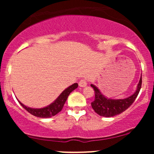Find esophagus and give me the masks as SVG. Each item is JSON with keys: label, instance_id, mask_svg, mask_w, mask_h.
<instances>
[{"label": "esophagus", "instance_id": "obj_1", "mask_svg": "<svg viewBox=\"0 0 154 154\" xmlns=\"http://www.w3.org/2000/svg\"><path fill=\"white\" fill-rule=\"evenodd\" d=\"M87 84H88L87 80H86V79H81V80L79 82V85L80 86L81 88L85 87V86L87 85Z\"/></svg>", "mask_w": 154, "mask_h": 154}]
</instances>
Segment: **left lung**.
Wrapping results in <instances>:
<instances>
[{"label": "left lung", "instance_id": "8db88e82", "mask_svg": "<svg viewBox=\"0 0 154 154\" xmlns=\"http://www.w3.org/2000/svg\"><path fill=\"white\" fill-rule=\"evenodd\" d=\"M95 91V100L91 103L92 108L98 115L111 117L121 114L135 101L142 85V74L135 93L125 99H111L105 97L94 85H91Z\"/></svg>", "mask_w": 154, "mask_h": 154}]
</instances>
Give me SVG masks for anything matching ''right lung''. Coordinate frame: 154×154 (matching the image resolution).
Masks as SVG:
<instances>
[{
	"label": "right lung",
	"instance_id": "add662e5",
	"mask_svg": "<svg viewBox=\"0 0 154 154\" xmlns=\"http://www.w3.org/2000/svg\"><path fill=\"white\" fill-rule=\"evenodd\" d=\"M77 87H78L77 83H75V84L72 85L71 86L67 88L66 89H65L61 93V95L56 98V100H55L54 103L50 104V105L46 107L42 108V109H32V108L24 106L20 101L19 102L25 110L27 111L29 113H30L31 114H32L33 116L40 118H49L51 117V116H55L62 110L63 105H64L69 95Z\"/></svg>",
	"mask_w": 154,
	"mask_h": 154
}]
</instances>
